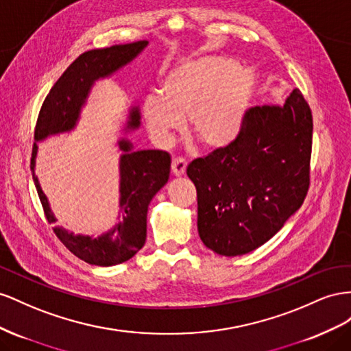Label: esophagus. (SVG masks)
Instances as JSON below:
<instances>
[{"label":"esophagus","mask_w":351,"mask_h":351,"mask_svg":"<svg viewBox=\"0 0 351 351\" xmlns=\"http://www.w3.org/2000/svg\"><path fill=\"white\" fill-rule=\"evenodd\" d=\"M186 170V162L182 157H176L172 162V172L175 176H182Z\"/></svg>","instance_id":"34e87169"}]
</instances>
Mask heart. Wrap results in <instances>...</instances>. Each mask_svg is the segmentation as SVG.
Segmentation results:
<instances>
[{
    "instance_id": "heart-1",
    "label": "heart",
    "mask_w": 351,
    "mask_h": 351,
    "mask_svg": "<svg viewBox=\"0 0 351 351\" xmlns=\"http://www.w3.org/2000/svg\"><path fill=\"white\" fill-rule=\"evenodd\" d=\"M253 85L252 72L234 58H184L167 70L160 94L145 97V125L157 143L167 144L186 116V131L199 144L225 147L239 134Z\"/></svg>"
}]
</instances>
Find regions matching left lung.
<instances>
[{
	"mask_svg": "<svg viewBox=\"0 0 351 351\" xmlns=\"http://www.w3.org/2000/svg\"><path fill=\"white\" fill-rule=\"evenodd\" d=\"M312 136V110L294 89L284 106L248 108L234 141L188 165L206 247L241 256L284 226L308 191Z\"/></svg>",
	"mask_w": 351,
	"mask_h": 351,
	"instance_id": "left-lung-1",
	"label": "left lung"
}]
</instances>
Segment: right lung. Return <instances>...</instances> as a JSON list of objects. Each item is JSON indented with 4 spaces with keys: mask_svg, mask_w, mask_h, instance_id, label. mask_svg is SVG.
Here are the masks:
<instances>
[{
    "mask_svg": "<svg viewBox=\"0 0 351 351\" xmlns=\"http://www.w3.org/2000/svg\"><path fill=\"white\" fill-rule=\"evenodd\" d=\"M148 41H138L123 45H113L101 49H91L79 56L64 73L49 89L41 110H39L35 141L47 136L72 131L76 126L81 108L86 103L89 91L99 77H106L123 67L143 51ZM139 110L134 107L129 113L128 129L139 126ZM34 143L31 170L41 199L45 217L49 223H56V217L49 208L48 199L39 186L35 176V158L38 145ZM120 222L107 234L91 238L75 235L66 229L56 226L54 234L84 262L97 266H114L134 257L145 244L147 212L153 197L169 181L170 156L160 149H141L132 152V144L126 138L120 139Z\"/></svg>",
    "mask_w": 351,
    "mask_h": 351,
    "instance_id": "add662e5",
    "label": "right lung"
}]
</instances>
